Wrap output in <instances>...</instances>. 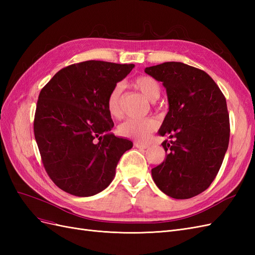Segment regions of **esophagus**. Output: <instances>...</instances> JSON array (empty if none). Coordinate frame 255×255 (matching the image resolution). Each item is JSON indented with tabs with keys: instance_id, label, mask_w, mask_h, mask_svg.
Returning a JSON list of instances; mask_svg holds the SVG:
<instances>
[{
	"instance_id": "esophagus-1",
	"label": "esophagus",
	"mask_w": 255,
	"mask_h": 255,
	"mask_svg": "<svg viewBox=\"0 0 255 255\" xmlns=\"http://www.w3.org/2000/svg\"><path fill=\"white\" fill-rule=\"evenodd\" d=\"M134 145L136 146V148H138V149H146V148H149L148 144L141 143V142H137V141L134 143Z\"/></svg>"
}]
</instances>
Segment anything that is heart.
I'll return each instance as SVG.
<instances>
[{"label": "heart", "mask_w": 255, "mask_h": 255, "mask_svg": "<svg viewBox=\"0 0 255 255\" xmlns=\"http://www.w3.org/2000/svg\"><path fill=\"white\" fill-rule=\"evenodd\" d=\"M134 87L139 90L141 94L149 100V101H156L160 94L159 84L151 76L141 75L138 76L133 82ZM121 92L122 87L120 84H117L111 90L107 97L106 106L107 111L113 117H119L121 115ZM157 122L152 118L144 119H134L129 118L122 122L118 128V132L121 136L133 138V139L145 141L150 135L156 129Z\"/></svg>", "instance_id": "b5f03b06"}]
</instances>
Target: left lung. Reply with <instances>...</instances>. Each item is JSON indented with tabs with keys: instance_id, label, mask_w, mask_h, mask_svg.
I'll return each instance as SVG.
<instances>
[{
	"instance_id": "obj_1",
	"label": "left lung",
	"mask_w": 255,
	"mask_h": 255,
	"mask_svg": "<svg viewBox=\"0 0 255 255\" xmlns=\"http://www.w3.org/2000/svg\"><path fill=\"white\" fill-rule=\"evenodd\" d=\"M166 88L169 112L158 133L165 160L152 169L156 186L174 199L201 194L215 180L230 139L226 98L203 70L177 61L144 69Z\"/></svg>"
}]
</instances>
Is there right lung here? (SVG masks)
<instances>
[{"label":"right lung","instance_id":"1","mask_svg":"<svg viewBox=\"0 0 255 255\" xmlns=\"http://www.w3.org/2000/svg\"><path fill=\"white\" fill-rule=\"evenodd\" d=\"M133 64L87 60L59 70L41 89L34 119L43 167L57 187L94 196L114 180L123 153L133 146L116 137L106 101Z\"/></svg>","mask_w":255,"mask_h":255}]
</instances>
